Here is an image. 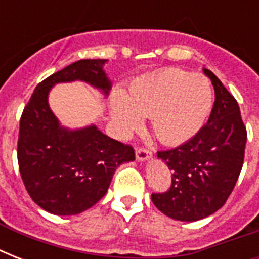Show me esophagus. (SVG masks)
<instances>
[{"label":"esophagus","mask_w":259,"mask_h":259,"mask_svg":"<svg viewBox=\"0 0 259 259\" xmlns=\"http://www.w3.org/2000/svg\"><path fill=\"white\" fill-rule=\"evenodd\" d=\"M136 157H137L138 161H146L152 157V152L146 148H137L136 150Z\"/></svg>","instance_id":"obj_1"}]
</instances>
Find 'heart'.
<instances>
[{
  "label": "heart",
  "mask_w": 259,
  "mask_h": 259,
  "mask_svg": "<svg viewBox=\"0 0 259 259\" xmlns=\"http://www.w3.org/2000/svg\"><path fill=\"white\" fill-rule=\"evenodd\" d=\"M212 107V90L201 76L170 68L136 80L129 94L111 101V118L123 133L150 117L152 130L164 144H181L204 125Z\"/></svg>",
  "instance_id": "b5f03b06"
}]
</instances>
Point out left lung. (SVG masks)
Returning a JSON list of instances; mask_svg holds the SVG:
<instances>
[{
    "mask_svg": "<svg viewBox=\"0 0 259 259\" xmlns=\"http://www.w3.org/2000/svg\"><path fill=\"white\" fill-rule=\"evenodd\" d=\"M215 90L208 122L183 145L157 152L172 170L165 192L152 193V201L166 217L195 222L222 208L233 192L243 165L246 126L235 98L204 68Z\"/></svg>",
    "mask_w": 259,
    "mask_h": 259,
    "instance_id": "obj_1",
    "label": "left lung"
}]
</instances>
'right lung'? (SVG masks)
<instances>
[{
  "label": "right lung",
  "instance_id": "add662e5",
  "mask_svg": "<svg viewBox=\"0 0 259 259\" xmlns=\"http://www.w3.org/2000/svg\"><path fill=\"white\" fill-rule=\"evenodd\" d=\"M105 59H83L55 72L34 89L20 119L17 160L32 200L55 215H76L105 196L114 172L133 161L134 149L95 125L70 130L51 111L48 94L56 83L83 80L109 95Z\"/></svg>",
  "mask_w": 259,
  "mask_h": 259
}]
</instances>
